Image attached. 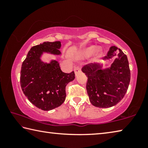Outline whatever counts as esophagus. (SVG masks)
<instances>
[{
	"mask_svg": "<svg viewBox=\"0 0 148 148\" xmlns=\"http://www.w3.org/2000/svg\"><path fill=\"white\" fill-rule=\"evenodd\" d=\"M74 72H75V74H76V76H77L79 72H81V69H80L79 66H76L74 68Z\"/></svg>",
	"mask_w": 148,
	"mask_h": 148,
	"instance_id": "1",
	"label": "esophagus"
}]
</instances>
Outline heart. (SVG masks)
<instances>
[{"mask_svg":"<svg viewBox=\"0 0 148 148\" xmlns=\"http://www.w3.org/2000/svg\"><path fill=\"white\" fill-rule=\"evenodd\" d=\"M95 49H96V47H95V46L89 47H88V48H87L84 50V53L85 55H86V56H89V55H91L92 53H93Z\"/></svg>","mask_w":148,"mask_h":148,"instance_id":"1","label":"heart"}]
</instances>
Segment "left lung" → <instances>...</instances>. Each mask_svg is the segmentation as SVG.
Masks as SVG:
<instances>
[{
	"label": "left lung",
	"mask_w": 148,
	"mask_h": 148,
	"mask_svg": "<svg viewBox=\"0 0 148 148\" xmlns=\"http://www.w3.org/2000/svg\"><path fill=\"white\" fill-rule=\"evenodd\" d=\"M116 56L110 68L102 69V65L91 63L82 69L88 77L86 89L89 101L95 106H115L121 101L128 89L131 72L126 55L117 47L112 46L103 60Z\"/></svg>",
	"instance_id": "obj_1"
}]
</instances>
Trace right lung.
Returning a JSON list of instances; mask_svg holds the SVG:
<instances>
[{"label": "right lung", "instance_id": "add662e5", "mask_svg": "<svg viewBox=\"0 0 148 148\" xmlns=\"http://www.w3.org/2000/svg\"><path fill=\"white\" fill-rule=\"evenodd\" d=\"M61 46L59 41L45 42L33 46L21 66L22 91L32 104L44 111L53 110L63 103L66 99L65 87L75 78L74 71L64 73L56 60L47 63L40 59L43 53L60 55Z\"/></svg>", "mask_w": 148, "mask_h": 148}]
</instances>
